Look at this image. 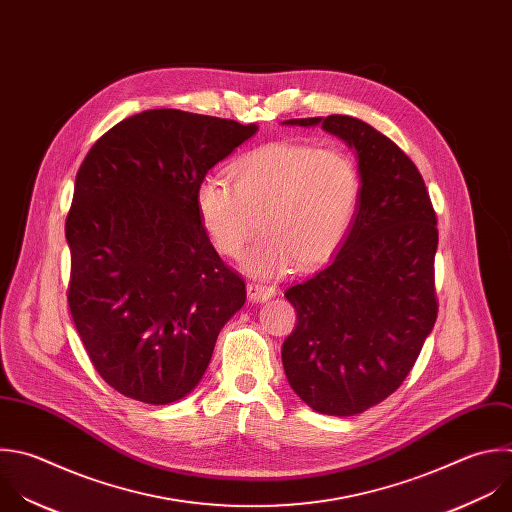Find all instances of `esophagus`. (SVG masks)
<instances>
[{
  "mask_svg": "<svg viewBox=\"0 0 512 512\" xmlns=\"http://www.w3.org/2000/svg\"><path fill=\"white\" fill-rule=\"evenodd\" d=\"M247 295L253 303H261V301H267L275 295V287L263 285V283H249L247 285Z\"/></svg>",
  "mask_w": 512,
  "mask_h": 512,
  "instance_id": "1",
  "label": "esophagus"
}]
</instances>
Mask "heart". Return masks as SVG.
<instances>
[{"mask_svg":"<svg viewBox=\"0 0 512 512\" xmlns=\"http://www.w3.org/2000/svg\"><path fill=\"white\" fill-rule=\"evenodd\" d=\"M231 183L209 173L197 187L199 221L223 257L237 259L253 235L265 237L245 255L253 277H279L323 265L346 241L362 199L354 158L337 148L271 142L233 164Z\"/></svg>","mask_w":512,"mask_h":512,"instance_id":"obj_1","label":"heart"}]
</instances>
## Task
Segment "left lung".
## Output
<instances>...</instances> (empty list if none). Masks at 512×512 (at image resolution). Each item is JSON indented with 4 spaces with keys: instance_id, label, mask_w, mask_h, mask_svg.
<instances>
[{
    "instance_id": "1",
    "label": "left lung",
    "mask_w": 512,
    "mask_h": 512,
    "mask_svg": "<svg viewBox=\"0 0 512 512\" xmlns=\"http://www.w3.org/2000/svg\"><path fill=\"white\" fill-rule=\"evenodd\" d=\"M285 124H321L358 156L356 221L327 267L285 291L297 325L281 348L287 382L309 408L356 416L402 386L434 327L436 213L416 164L364 120Z\"/></svg>"
}]
</instances>
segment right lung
I'll return each instance as SVG.
<instances>
[{
    "label": "right lung",
    "mask_w": 512,
    "mask_h": 512,
    "mask_svg": "<svg viewBox=\"0 0 512 512\" xmlns=\"http://www.w3.org/2000/svg\"><path fill=\"white\" fill-rule=\"evenodd\" d=\"M255 124L175 108L112 126L86 154L66 219L68 305L102 380L170 404L201 382L245 281L211 245L195 205L209 170Z\"/></svg>",
    "instance_id": "1"
}]
</instances>
